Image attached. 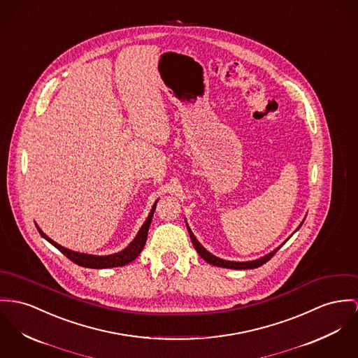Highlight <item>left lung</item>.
<instances>
[{
  "instance_id": "left-lung-1",
  "label": "left lung",
  "mask_w": 358,
  "mask_h": 358,
  "mask_svg": "<svg viewBox=\"0 0 358 358\" xmlns=\"http://www.w3.org/2000/svg\"><path fill=\"white\" fill-rule=\"evenodd\" d=\"M303 224V223H301ZM300 224V226H301ZM299 226V227H300ZM187 227H188V231H189V236H191V240H192L193 247L194 249L197 250V253L207 262V263H210V264H213V266H217V267H223V268H233V270H248V268H257V267H260V266H263L264 263H267L274 255H275L276 252H278V249L279 248H276L275 250H273L271 253H268V255H266V256H263V257H260V259H257V260H252V262H229V260H223V259H220V257H217V256H214V255H211L206 248H203V245L196 240V237L193 236L192 230L189 229V226L187 224Z\"/></svg>"
}]
</instances>
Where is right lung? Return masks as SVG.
<instances>
[{"label":"right lung","mask_w":358,"mask_h":358,"mask_svg":"<svg viewBox=\"0 0 358 358\" xmlns=\"http://www.w3.org/2000/svg\"><path fill=\"white\" fill-rule=\"evenodd\" d=\"M158 201H155L148 218L144 222V224L141 226V229L138 230V236L135 237V240L125 248L124 250L118 252V253H113V255H108V256H95V255H87V253H80V252H75V250H71V249H66V248L61 247L58 245L57 243H55L52 238H49L39 227L38 224L36 229L38 231L41 233V236L48 240L52 245H55L61 253H64L69 260H72L73 263L85 267V268H111V267H121V266H125L131 262H134L140 252L143 250V248L145 245V241H147V234H148V227L151 224V220H152V215H154V211H155V206H157Z\"/></svg>","instance_id":"obj_1"}]
</instances>
